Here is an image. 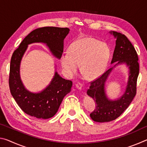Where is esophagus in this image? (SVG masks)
Instances as JSON below:
<instances>
[{
	"mask_svg": "<svg viewBox=\"0 0 147 147\" xmlns=\"http://www.w3.org/2000/svg\"><path fill=\"white\" fill-rule=\"evenodd\" d=\"M76 87L78 89H81L82 88V84L80 82H78L76 84Z\"/></svg>",
	"mask_w": 147,
	"mask_h": 147,
	"instance_id": "34e87169",
	"label": "esophagus"
}]
</instances>
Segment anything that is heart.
Here are the masks:
<instances>
[{
    "label": "heart",
    "mask_w": 147,
    "mask_h": 147,
    "mask_svg": "<svg viewBox=\"0 0 147 147\" xmlns=\"http://www.w3.org/2000/svg\"><path fill=\"white\" fill-rule=\"evenodd\" d=\"M110 55L108 45L95 38L87 37L74 41L69 51L62 54L60 62L65 74L72 76L80 65L81 73L86 78H97L103 73Z\"/></svg>",
    "instance_id": "1"
}]
</instances>
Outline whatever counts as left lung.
Returning <instances> with one entry per match:
<instances>
[{"label":"left lung","mask_w":147,"mask_h":147,"mask_svg":"<svg viewBox=\"0 0 147 147\" xmlns=\"http://www.w3.org/2000/svg\"><path fill=\"white\" fill-rule=\"evenodd\" d=\"M110 33L117 38L111 63L117 61L115 66L125 63L130 69V76L125 93L117 100H109L104 89L106 79L113 67L91 82L87 93L95 101L96 107L90 117L94 121L98 123L109 122L118 118L127 109L137 93V80L139 73L137 52L125 35L114 31Z\"/></svg>","instance_id":"1"}]
</instances>
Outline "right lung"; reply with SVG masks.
<instances>
[{"label": "right lung", "mask_w": 147, "mask_h": 147, "mask_svg": "<svg viewBox=\"0 0 147 147\" xmlns=\"http://www.w3.org/2000/svg\"><path fill=\"white\" fill-rule=\"evenodd\" d=\"M68 28L45 26L37 28L26 36L12 54L9 75V86L12 96L24 113L38 119L53 117L58 111L64 96L71 90L73 82L55 73L50 85L39 93L24 88L20 78L19 67L28 45L46 43L53 55L59 59L63 53V39L69 34Z\"/></svg>", "instance_id": "right-lung-1"}]
</instances>
